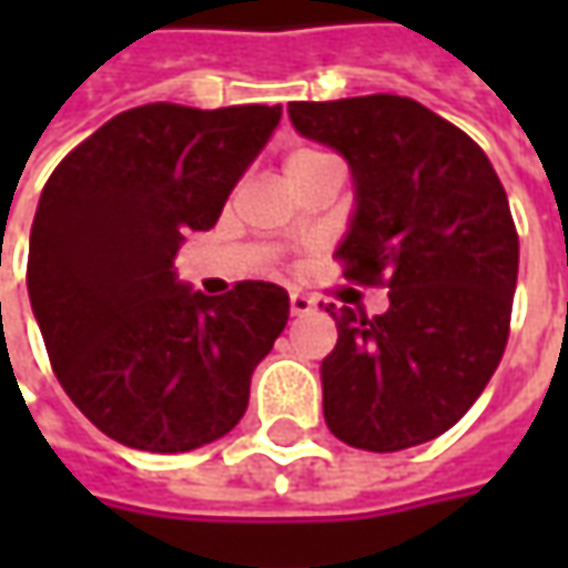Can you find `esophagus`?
<instances>
[{"label": "esophagus", "mask_w": 568, "mask_h": 568, "mask_svg": "<svg viewBox=\"0 0 568 568\" xmlns=\"http://www.w3.org/2000/svg\"><path fill=\"white\" fill-rule=\"evenodd\" d=\"M313 306H316V300H313V296L300 294V291H294V294H291V316H306Z\"/></svg>", "instance_id": "34e87169"}]
</instances>
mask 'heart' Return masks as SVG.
Instances as JSON below:
<instances>
[{
    "label": "heart",
    "mask_w": 568,
    "mask_h": 568,
    "mask_svg": "<svg viewBox=\"0 0 568 568\" xmlns=\"http://www.w3.org/2000/svg\"><path fill=\"white\" fill-rule=\"evenodd\" d=\"M316 158H325V154H318V151H294V154L287 158V166L306 164V161H316Z\"/></svg>",
    "instance_id": "heart-1"
}]
</instances>
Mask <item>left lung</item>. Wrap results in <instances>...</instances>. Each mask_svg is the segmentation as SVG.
<instances>
[{
	"label": "left lung",
	"mask_w": 568,
	"mask_h": 568,
	"mask_svg": "<svg viewBox=\"0 0 568 568\" xmlns=\"http://www.w3.org/2000/svg\"><path fill=\"white\" fill-rule=\"evenodd\" d=\"M294 129L351 166L344 277L388 284V310L325 313L338 344L322 361V410L341 443L402 452L443 436L503 361L518 233L487 154L424 103L369 94L287 106Z\"/></svg>",
	"instance_id": "1"
}]
</instances>
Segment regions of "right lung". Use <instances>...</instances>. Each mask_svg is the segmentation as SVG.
<instances>
[{
  "label": "right lung",
  "mask_w": 568,
  "mask_h": 568,
  "mask_svg": "<svg viewBox=\"0 0 568 568\" xmlns=\"http://www.w3.org/2000/svg\"><path fill=\"white\" fill-rule=\"evenodd\" d=\"M281 122V103H148L103 122L40 192L28 296L55 379L122 446L176 455L227 436L291 296L243 281L205 296L173 258L211 230Z\"/></svg>",
  "instance_id": "obj_1"
}]
</instances>
